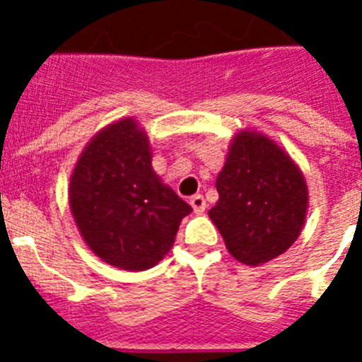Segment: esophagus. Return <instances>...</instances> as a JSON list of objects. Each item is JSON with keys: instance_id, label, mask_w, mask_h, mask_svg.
<instances>
[{"instance_id": "obj_1", "label": "esophagus", "mask_w": 362, "mask_h": 362, "mask_svg": "<svg viewBox=\"0 0 362 362\" xmlns=\"http://www.w3.org/2000/svg\"><path fill=\"white\" fill-rule=\"evenodd\" d=\"M190 204H192V209H194V212H196V214H203L204 209H206V201H204V197L201 196V194L192 196L190 197Z\"/></svg>"}]
</instances>
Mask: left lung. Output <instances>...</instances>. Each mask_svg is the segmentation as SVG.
<instances>
[{
	"label": "left lung",
	"mask_w": 362,
	"mask_h": 362,
	"mask_svg": "<svg viewBox=\"0 0 362 362\" xmlns=\"http://www.w3.org/2000/svg\"><path fill=\"white\" fill-rule=\"evenodd\" d=\"M216 188L219 201L209 216L239 263H268L299 238L308 210L306 181L263 134L243 130L233 137Z\"/></svg>",
	"instance_id": "obj_1"
}]
</instances>
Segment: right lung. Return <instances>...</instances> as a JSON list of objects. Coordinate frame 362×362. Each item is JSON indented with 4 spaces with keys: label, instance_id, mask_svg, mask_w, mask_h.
Listing matches in <instances>:
<instances>
[{
    "label": "right lung",
    "instance_id": "1",
    "mask_svg": "<svg viewBox=\"0 0 362 362\" xmlns=\"http://www.w3.org/2000/svg\"><path fill=\"white\" fill-rule=\"evenodd\" d=\"M69 201L88 248L130 272L158 264L192 212L153 172L148 137L132 117L108 124L85 146L70 175Z\"/></svg>",
    "mask_w": 362,
    "mask_h": 362
}]
</instances>
